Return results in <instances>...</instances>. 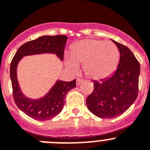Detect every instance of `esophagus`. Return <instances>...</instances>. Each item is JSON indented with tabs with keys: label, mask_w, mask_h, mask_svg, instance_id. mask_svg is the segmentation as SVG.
I'll list each match as a JSON object with an SVG mask.
<instances>
[{
	"label": "esophagus",
	"mask_w": 150,
	"mask_h": 150,
	"mask_svg": "<svg viewBox=\"0 0 150 150\" xmlns=\"http://www.w3.org/2000/svg\"><path fill=\"white\" fill-rule=\"evenodd\" d=\"M83 82V80H81V79H80V78H77L76 79V85L77 86H78V85H80L81 83Z\"/></svg>",
	"instance_id": "1"
}]
</instances>
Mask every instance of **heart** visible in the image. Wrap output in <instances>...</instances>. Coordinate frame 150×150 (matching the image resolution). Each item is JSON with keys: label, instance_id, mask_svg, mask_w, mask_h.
Here are the masks:
<instances>
[{"label": "heart", "instance_id": "1", "mask_svg": "<svg viewBox=\"0 0 150 150\" xmlns=\"http://www.w3.org/2000/svg\"><path fill=\"white\" fill-rule=\"evenodd\" d=\"M119 61L120 52L114 42L93 39L74 44L70 55L66 57L69 68L76 72L78 66L82 65L86 76L96 81L110 76L117 69Z\"/></svg>", "mask_w": 150, "mask_h": 150}]
</instances>
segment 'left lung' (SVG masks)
I'll return each mask as SVG.
<instances>
[{"label":"left lung","mask_w":150,"mask_h":150,"mask_svg":"<svg viewBox=\"0 0 150 150\" xmlns=\"http://www.w3.org/2000/svg\"><path fill=\"white\" fill-rule=\"evenodd\" d=\"M120 53L116 72L100 82L93 81L94 89L86 100L91 113L103 119L123 114L138 94L140 63L128 47L112 40Z\"/></svg>","instance_id":"8db88e82"}]
</instances>
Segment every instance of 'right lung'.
I'll return each instance as SVG.
<instances>
[{
    "label": "right lung",
    "instance_id": "obj_1",
    "mask_svg": "<svg viewBox=\"0 0 150 150\" xmlns=\"http://www.w3.org/2000/svg\"><path fill=\"white\" fill-rule=\"evenodd\" d=\"M67 39L64 35L40 36L23 44L12 60L10 78L15 103L21 111L36 120H48L60 114L65 104L66 95L71 89L75 88L76 80L69 82L57 81L45 96L33 100L21 93L16 74L18 63L24 56L43 53L55 54L63 60Z\"/></svg>",
    "mask_w": 150,
    "mask_h": 150
}]
</instances>
